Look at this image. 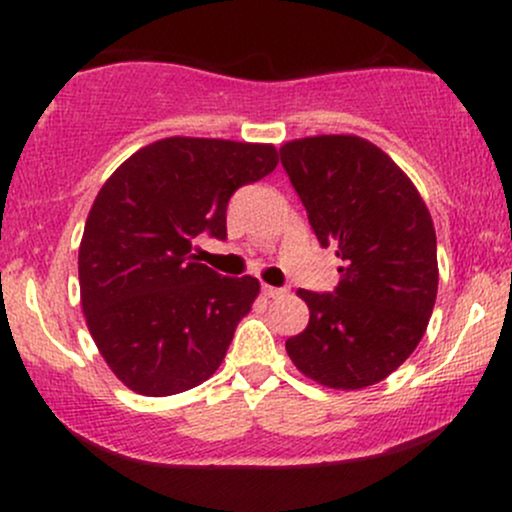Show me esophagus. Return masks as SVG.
I'll list each match as a JSON object with an SVG mask.
<instances>
[{"label":"esophagus","mask_w":512,"mask_h":512,"mask_svg":"<svg viewBox=\"0 0 512 512\" xmlns=\"http://www.w3.org/2000/svg\"><path fill=\"white\" fill-rule=\"evenodd\" d=\"M262 293L267 298H279V296H284V289H279V286H267V284H262Z\"/></svg>","instance_id":"esophagus-1"}]
</instances>
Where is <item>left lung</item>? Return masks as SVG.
<instances>
[{"label": "left lung", "mask_w": 512, "mask_h": 512, "mask_svg": "<svg viewBox=\"0 0 512 512\" xmlns=\"http://www.w3.org/2000/svg\"><path fill=\"white\" fill-rule=\"evenodd\" d=\"M279 156L317 243L342 260L332 293L298 289L310 322L286 351L334 390L380 383L416 349L436 305L431 214L397 163L354 134L296 139Z\"/></svg>", "instance_id": "1"}]
</instances>
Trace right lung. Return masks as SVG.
<instances>
[{
    "label": "right lung",
    "instance_id": "obj_1",
    "mask_svg": "<svg viewBox=\"0 0 512 512\" xmlns=\"http://www.w3.org/2000/svg\"><path fill=\"white\" fill-rule=\"evenodd\" d=\"M279 163L272 144L170 137L132 154L88 211L79 286L88 332L129 390L168 397L211 378L260 293L221 276L192 243L226 240L238 187Z\"/></svg>",
    "mask_w": 512,
    "mask_h": 512
}]
</instances>
